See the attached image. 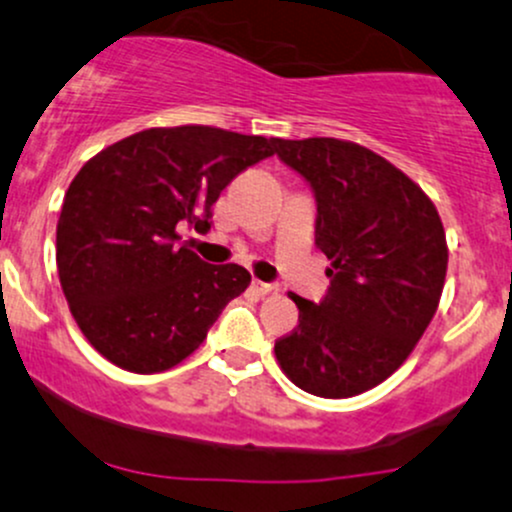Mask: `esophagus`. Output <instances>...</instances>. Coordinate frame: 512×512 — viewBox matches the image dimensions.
<instances>
[{
    "instance_id": "34e87169",
    "label": "esophagus",
    "mask_w": 512,
    "mask_h": 512,
    "mask_svg": "<svg viewBox=\"0 0 512 512\" xmlns=\"http://www.w3.org/2000/svg\"><path fill=\"white\" fill-rule=\"evenodd\" d=\"M250 289L257 294V297H265V294L274 292L277 287H274V284H270V282H260V279H255V282L250 284Z\"/></svg>"
}]
</instances>
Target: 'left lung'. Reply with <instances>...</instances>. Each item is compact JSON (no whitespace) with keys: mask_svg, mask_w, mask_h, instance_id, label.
<instances>
[{"mask_svg":"<svg viewBox=\"0 0 512 512\" xmlns=\"http://www.w3.org/2000/svg\"><path fill=\"white\" fill-rule=\"evenodd\" d=\"M316 198L326 297L292 294L299 326L274 343L287 378L316 397H353L390 378L427 331L444 289L437 208L390 161L331 137L274 139Z\"/></svg>","mask_w":512,"mask_h":512,"instance_id":"left-lung-1","label":"left lung"}]
</instances>
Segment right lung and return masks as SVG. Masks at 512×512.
<instances>
[{"label": "right lung", "instance_id": "obj_1", "mask_svg": "<svg viewBox=\"0 0 512 512\" xmlns=\"http://www.w3.org/2000/svg\"><path fill=\"white\" fill-rule=\"evenodd\" d=\"M274 139L218 127H154L93 157L63 198L56 262L75 324L110 363L161 373L191 355L250 284L208 265L181 230L208 233L213 203Z\"/></svg>", "mask_w": 512, "mask_h": 512}]
</instances>
